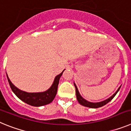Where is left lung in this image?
Returning <instances> with one entry per match:
<instances>
[{
	"label": "left lung",
	"mask_w": 131,
	"mask_h": 131,
	"mask_svg": "<svg viewBox=\"0 0 131 131\" xmlns=\"http://www.w3.org/2000/svg\"><path fill=\"white\" fill-rule=\"evenodd\" d=\"M73 84H74V86H75V87L76 96H77V101H78L79 103V104L81 105H82V106H85V107H91V108H98V107H102V106L106 105V104H107V103H108L109 102H110L111 100H112V99H113V98H114V96H115L116 95V94L117 93L118 91H119L120 88H121V86H120V87H119V89H118L117 90L116 92H115V93L113 94L112 96H110L109 98L106 99V100H103V101L100 102H89V101H88V100H85L84 98H83V97L81 96V95L80 94L79 92L78 89H77V86H76L75 83H73Z\"/></svg>",
	"instance_id": "left-lung-1"
}]
</instances>
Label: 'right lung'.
<instances>
[{
  "instance_id": "obj_1",
  "label": "right lung",
  "mask_w": 131,
  "mask_h": 131,
  "mask_svg": "<svg viewBox=\"0 0 131 131\" xmlns=\"http://www.w3.org/2000/svg\"><path fill=\"white\" fill-rule=\"evenodd\" d=\"M63 71L57 76H56L52 84L48 90L40 92H27L21 91L16 87L14 84L12 83L7 73L6 76L12 91H13L14 93L17 96L18 98H19L21 100H22L27 104L39 107V106L48 104L53 101L57 93L59 81L61 76L62 75Z\"/></svg>"
}]
</instances>
